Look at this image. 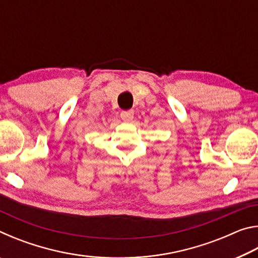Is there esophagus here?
<instances>
[{"instance_id":"esophagus-1","label":"esophagus","mask_w":258,"mask_h":258,"mask_svg":"<svg viewBox=\"0 0 258 258\" xmlns=\"http://www.w3.org/2000/svg\"><path fill=\"white\" fill-rule=\"evenodd\" d=\"M120 118L124 121H131L134 118V110H125L120 112Z\"/></svg>"}]
</instances>
